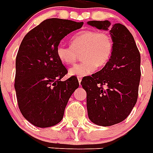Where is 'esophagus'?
I'll return each mask as SVG.
<instances>
[{"mask_svg":"<svg viewBox=\"0 0 153 153\" xmlns=\"http://www.w3.org/2000/svg\"><path fill=\"white\" fill-rule=\"evenodd\" d=\"M81 80H82V77L78 76V81H79V83H80V82H81Z\"/></svg>","mask_w":153,"mask_h":153,"instance_id":"1","label":"esophagus"}]
</instances>
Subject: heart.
Returning a JSON list of instances; mask_svg holds the SVG:
<instances>
[{"label": "heart", "mask_w": 153, "mask_h": 153, "mask_svg": "<svg viewBox=\"0 0 153 153\" xmlns=\"http://www.w3.org/2000/svg\"><path fill=\"white\" fill-rule=\"evenodd\" d=\"M113 49V39L108 33L84 30L73 35L70 46L58 44L56 53L60 61L66 65L74 64L81 53L82 61L69 69L70 75L81 77L91 74L96 66L107 65Z\"/></svg>", "instance_id": "1"}]
</instances>
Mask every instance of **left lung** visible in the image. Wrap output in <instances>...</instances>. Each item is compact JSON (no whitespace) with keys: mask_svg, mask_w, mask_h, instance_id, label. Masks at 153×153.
I'll return each mask as SVG.
<instances>
[{"mask_svg":"<svg viewBox=\"0 0 153 153\" xmlns=\"http://www.w3.org/2000/svg\"><path fill=\"white\" fill-rule=\"evenodd\" d=\"M88 24L110 30L113 39L109 62L80 83L87 91L89 119L96 125L110 126L125 120L136 104L141 74L140 52L132 34L123 24L111 27L108 20Z\"/></svg>","mask_w":153,"mask_h":153,"instance_id":"left-lung-1","label":"left lung"}]
</instances>
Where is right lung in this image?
Listing matches in <instances>:
<instances>
[{
	"instance_id": "1",
	"label": "right lung",
	"mask_w": 153,
	"mask_h": 153,
	"mask_svg": "<svg viewBox=\"0 0 153 153\" xmlns=\"http://www.w3.org/2000/svg\"><path fill=\"white\" fill-rule=\"evenodd\" d=\"M84 23L45 19L24 36L16 59L15 89L19 109L35 126L46 128L62 121L65 108L79 87L77 78L61 81L68 70L57 57V46Z\"/></svg>"
}]
</instances>
